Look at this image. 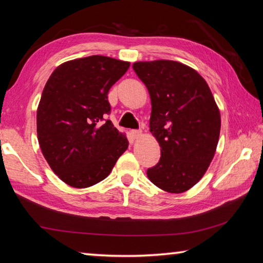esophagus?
I'll use <instances>...</instances> for the list:
<instances>
[{
  "mask_svg": "<svg viewBox=\"0 0 263 263\" xmlns=\"http://www.w3.org/2000/svg\"><path fill=\"white\" fill-rule=\"evenodd\" d=\"M132 136L135 139H138V138H140L142 136V131L141 130H133L132 132Z\"/></svg>",
  "mask_w": 263,
  "mask_h": 263,
  "instance_id": "obj_1",
  "label": "esophagus"
}]
</instances>
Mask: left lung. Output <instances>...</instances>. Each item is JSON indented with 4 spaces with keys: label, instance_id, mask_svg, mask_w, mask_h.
<instances>
[{
    "label": "left lung",
    "instance_id": "obj_1",
    "mask_svg": "<svg viewBox=\"0 0 263 263\" xmlns=\"http://www.w3.org/2000/svg\"><path fill=\"white\" fill-rule=\"evenodd\" d=\"M132 67L148 89L149 131L161 147L148 179L167 193H184L202 179L215 157L219 109L205 80L189 66L154 60L138 61Z\"/></svg>",
    "mask_w": 263,
    "mask_h": 263
}]
</instances>
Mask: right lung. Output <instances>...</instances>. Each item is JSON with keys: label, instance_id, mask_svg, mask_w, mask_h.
Returning a JSON list of instances; mask_svg holds the SVG:
<instances>
[{"label": "right lung", "instance_id": "1", "mask_svg": "<svg viewBox=\"0 0 263 263\" xmlns=\"http://www.w3.org/2000/svg\"><path fill=\"white\" fill-rule=\"evenodd\" d=\"M130 62L104 55L66 61L44 87L37 109V137L54 174L74 188L108 176L128 147L111 121L108 92Z\"/></svg>", "mask_w": 263, "mask_h": 263}]
</instances>
